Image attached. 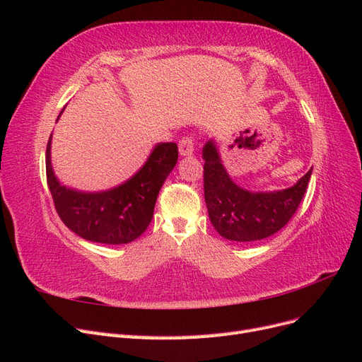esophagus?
I'll return each mask as SVG.
<instances>
[{
  "instance_id": "obj_1",
  "label": "esophagus",
  "mask_w": 362,
  "mask_h": 362,
  "mask_svg": "<svg viewBox=\"0 0 362 362\" xmlns=\"http://www.w3.org/2000/svg\"><path fill=\"white\" fill-rule=\"evenodd\" d=\"M193 140L192 137H182L180 140V145H178V149H180V154L181 156H192L193 154Z\"/></svg>"
}]
</instances>
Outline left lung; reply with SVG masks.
Listing matches in <instances>:
<instances>
[{
	"label": "left lung",
	"mask_w": 362,
	"mask_h": 362,
	"mask_svg": "<svg viewBox=\"0 0 362 362\" xmlns=\"http://www.w3.org/2000/svg\"><path fill=\"white\" fill-rule=\"evenodd\" d=\"M204 194L216 231L233 242H258L288 223L306 192L310 169L288 189L249 192L237 185L222 164L213 140L204 149Z\"/></svg>",
	"instance_id": "left-lung-1"
}]
</instances>
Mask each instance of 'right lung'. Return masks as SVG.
<instances>
[{
  "instance_id": "add662e5",
  "label": "right lung",
  "mask_w": 362,
  "mask_h": 362,
  "mask_svg": "<svg viewBox=\"0 0 362 362\" xmlns=\"http://www.w3.org/2000/svg\"><path fill=\"white\" fill-rule=\"evenodd\" d=\"M177 161V144H158L141 169L124 184L104 192H78L62 185L54 175L49 136L47 181L56 211L71 231L95 243L125 245L149 226L161 185Z\"/></svg>"
}]
</instances>
